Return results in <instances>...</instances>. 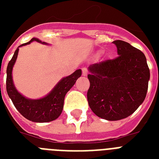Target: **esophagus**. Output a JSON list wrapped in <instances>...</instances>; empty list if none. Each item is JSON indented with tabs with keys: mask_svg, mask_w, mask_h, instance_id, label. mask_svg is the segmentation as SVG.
I'll return each mask as SVG.
<instances>
[{
	"mask_svg": "<svg viewBox=\"0 0 159 159\" xmlns=\"http://www.w3.org/2000/svg\"><path fill=\"white\" fill-rule=\"evenodd\" d=\"M82 75H83V76H86V75H87V73H88V70H87V67H82Z\"/></svg>",
	"mask_w": 159,
	"mask_h": 159,
	"instance_id": "1",
	"label": "esophagus"
}]
</instances>
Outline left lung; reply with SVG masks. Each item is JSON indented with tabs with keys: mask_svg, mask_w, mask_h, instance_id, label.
<instances>
[{
	"mask_svg": "<svg viewBox=\"0 0 159 159\" xmlns=\"http://www.w3.org/2000/svg\"><path fill=\"white\" fill-rule=\"evenodd\" d=\"M118 56L88 67L87 101L98 117L119 120L128 117L145 99L150 77L145 55L127 42L115 40Z\"/></svg>",
	"mask_w": 159,
	"mask_h": 159,
	"instance_id": "8db88e82",
	"label": "left lung"
}]
</instances>
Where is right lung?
<instances>
[{"instance_id":"1","label":"right lung","mask_w":159,"mask_h":159,"mask_svg":"<svg viewBox=\"0 0 159 159\" xmlns=\"http://www.w3.org/2000/svg\"><path fill=\"white\" fill-rule=\"evenodd\" d=\"M33 41L41 43L39 39L33 38L30 41L20 45V47L29 44ZM18 52L19 48L15 51L6 69V91L9 97L17 111L29 120L39 123L54 120L62 113L65 96L75 84L77 78L81 77L82 70H76L70 76L63 77L46 97L38 100L28 99L17 92L12 80V68L18 56Z\"/></svg>"}]
</instances>
